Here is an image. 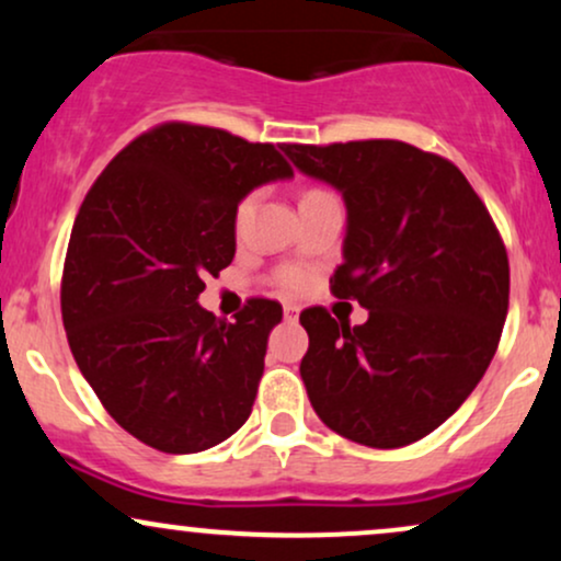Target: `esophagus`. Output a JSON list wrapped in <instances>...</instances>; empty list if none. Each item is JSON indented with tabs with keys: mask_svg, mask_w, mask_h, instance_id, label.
Here are the masks:
<instances>
[{
	"mask_svg": "<svg viewBox=\"0 0 561 561\" xmlns=\"http://www.w3.org/2000/svg\"><path fill=\"white\" fill-rule=\"evenodd\" d=\"M298 313H300V308L293 306V302H287V306H285V319L287 321H295V319H298Z\"/></svg>",
	"mask_w": 561,
	"mask_h": 561,
	"instance_id": "obj_1",
	"label": "esophagus"
}]
</instances>
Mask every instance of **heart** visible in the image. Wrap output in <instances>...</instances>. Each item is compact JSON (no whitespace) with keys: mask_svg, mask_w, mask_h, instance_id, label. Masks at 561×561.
<instances>
[{"mask_svg":"<svg viewBox=\"0 0 561 561\" xmlns=\"http://www.w3.org/2000/svg\"><path fill=\"white\" fill-rule=\"evenodd\" d=\"M317 192H319V190L306 192V197H308V195H317ZM250 203H253V199H250V197L242 199V205H240V218L250 210ZM302 282H306V274H302L300 268H287V272L282 274V285H285V287H293V289H295V287H300Z\"/></svg>","mask_w":561,"mask_h":561,"instance_id":"1","label":"heart"}]
</instances>
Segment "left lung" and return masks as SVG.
<instances>
[{"label": "left lung", "mask_w": 561, "mask_h": 561, "mask_svg": "<svg viewBox=\"0 0 561 561\" xmlns=\"http://www.w3.org/2000/svg\"><path fill=\"white\" fill-rule=\"evenodd\" d=\"M306 176L343 195L337 298L358 327L306 308L300 377L327 427L369 448L430 435L478 388L508 311V259L493 218L446 158L396 139L282 145Z\"/></svg>", "instance_id": "left-lung-1"}]
</instances>
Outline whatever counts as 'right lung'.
I'll return each instance as SVG.
<instances>
[{
    "mask_svg": "<svg viewBox=\"0 0 561 561\" xmlns=\"http://www.w3.org/2000/svg\"><path fill=\"white\" fill-rule=\"evenodd\" d=\"M289 176L274 145L163 124L124 147L83 199L62 324L107 414L147 446L197 454L248 422L282 306L253 298L227 321L197 298L234 259L237 205Z\"/></svg>",
    "mask_w": 561,
    "mask_h": 561,
    "instance_id": "obj_1",
    "label": "right lung"
}]
</instances>
